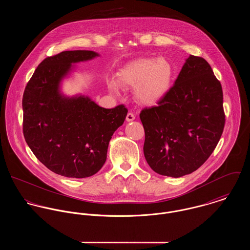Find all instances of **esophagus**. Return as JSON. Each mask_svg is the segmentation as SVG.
Returning <instances> with one entry per match:
<instances>
[{
  "mask_svg": "<svg viewBox=\"0 0 250 250\" xmlns=\"http://www.w3.org/2000/svg\"><path fill=\"white\" fill-rule=\"evenodd\" d=\"M135 120V114L132 112H128L127 116H126V121L127 122H132Z\"/></svg>",
  "mask_w": 250,
  "mask_h": 250,
  "instance_id": "esophagus-1",
  "label": "esophagus"
}]
</instances>
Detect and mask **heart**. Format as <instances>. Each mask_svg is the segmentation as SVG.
<instances>
[{
  "label": "heart",
  "mask_w": 250,
  "mask_h": 250,
  "mask_svg": "<svg viewBox=\"0 0 250 250\" xmlns=\"http://www.w3.org/2000/svg\"><path fill=\"white\" fill-rule=\"evenodd\" d=\"M117 81L135 86L134 95L143 105L159 103L169 91L173 79V67L166 59H143L128 63L117 72ZM109 90L115 91L117 82L107 83Z\"/></svg>",
  "instance_id": "obj_1"
}]
</instances>
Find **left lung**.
Masks as SVG:
<instances>
[{
  "mask_svg": "<svg viewBox=\"0 0 250 250\" xmlns=\"http://www.w3.org/2000/svg\"><path fill=\"white\" fill-rule=\"evenodd\" d=\"M220 83L210 64L190 55L174 85L140 117L143 153L158 174L178 178L199 168L211 156L223 132L225 115Z\"/></svg>",
  "mask_w": 250,
  "mask_h": 250,
  "instance_id": "left-lung-1",
  "label": "left lung"
}]
</instances>
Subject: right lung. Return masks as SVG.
Returning a JSON list of instances; mask_svg holds the SVG:
<instances>
[{"mask_svg":"<svg viewBox=\"0 0 250 250\" xmlns=\"http://www.w3.org/2000/svg\"><path fill=\"white\" fill-rule=\"evenodd\" d=\"M96 57L93 51L75 50L46 58L23 95L26 143L47 168L68 178H86L102 168L108 143L128 112L123 105L105 108L88 96L62 93V83L74 64Z\"/></svg>","mask_w":250,"mask_h":250,"instance_id":"1","label":"right lung"}]
</instances>
